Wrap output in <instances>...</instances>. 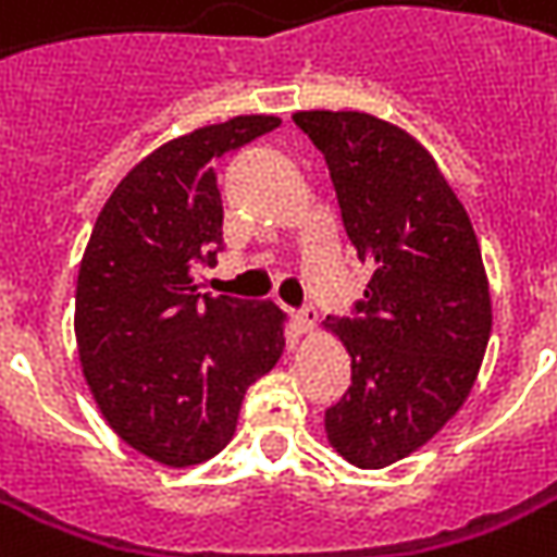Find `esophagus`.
<instances>
[{"mask_svg":"<svg viewBox=\"0 0 557 557\" xmlns=\"http://www.w3.org/2000/svg\"><path fill=\"white\" fill-rule=\"evenodd\" d=\"M296 326H298V333H314V326H317V311L314 308H301V311H296Z\"/></svg>","mask_w":557,"mask_h":557,"instance_id":"esophagus-1","label":"esophagus"}]
</instances>
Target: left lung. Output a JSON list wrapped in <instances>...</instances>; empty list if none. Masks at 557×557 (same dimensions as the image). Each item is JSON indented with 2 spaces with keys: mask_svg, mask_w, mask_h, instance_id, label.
Masks as SVG:
<instances>
[{
  "mask_svg": "<svg viewBox=\"0 0 557 557\" xmlns=\"http://www.w3.org/2000/svg\"><path fill=\"white\" fill-rule=\"evenodd\" d=\"M293 123L330 169L338 212L370 283L330 330L351 355V385L326 434L357 469H385L447 425L490 342V286L462 202L404 128L357 110Z\"/></svg>",
  "mask_w": 557,
  "mask_h": 557,
  "instance_id": "8db88e82",
  "label": "left lung"
}]
</instances>
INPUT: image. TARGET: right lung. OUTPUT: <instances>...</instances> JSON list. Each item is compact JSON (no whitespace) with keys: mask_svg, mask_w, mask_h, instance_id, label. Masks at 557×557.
Segmentation results:
<instances>
[{"mask_svg":"<svg viewBox=\"0 0 557 557\" xmlns=\"http://www.w3.org/2000/svg\"><path fill=\"white\" fill-rule=\"evenodd\" d=\"M277 125L234 116L157 147L110 194L79 264L73 326L88 388L128 447L172 469L224 450L243 394L286 345L277 305L194 283L224 249L215 163Z\"/></svg>","mask_w":557,"mask_h":557,"instance_id":"1","label":"right lung"}]
</instances>
